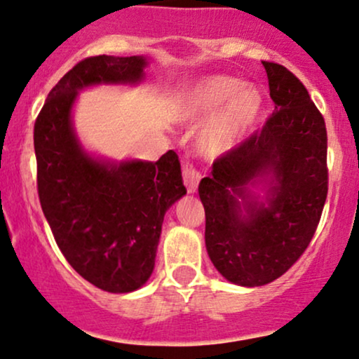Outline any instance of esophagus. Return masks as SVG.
<instances>
[{"label": "esophagus", "instance_id": "esophagus-1", "mask_svg": "<svg viewBox=\"0 0 359 359\" xmlns=\"http://www.w3.org/2000/svg\"><path fill=\"white\" fill-rule=\"evenodd\" d=\"M182 177H184V184L185 187H187V191L191 194L196 192L198 180H201V174L194 168V165H191V163H185L182 168Z\"/></svg>", "mask_w": 359, "mask_h": 359}]
</instances>
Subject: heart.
<instances>
[{"instance_id": "1", "label": "heart", "mask_w": 359, "mask_h": 359, "mask_svg": "<svg viewBox=\"0 0 359 359\" xmlns=\"http://www.w3.org/2000/svg\"><path fill=\"white\" fill-rule=\"evenodd\" d=\"M241 86L243 83L231 76H209L194 88L189 102L191 115H210L229 100H231L202 133L201 147L205 154L217 155L224 152L237 135L254 122L261 110V93L252 86L243 88L239 93Z\"/></svg>"}]
</instances>
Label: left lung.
I'll use <instances>...</instances> for the list:
<instances>
[{"instance_id":"obj_1","label":"left lung","mask_w":359,"mask_h":359,"mask_svg":"<svg viewBox=\"0 0 359 359\" xmlns=\"http://www.w3.org/2000/svg\"><path fill=\"white\" fill-rule=\"evenodd\" d=\"M274 111L261 130L222 154L198 184L205 248L239 286L273 283L303 256L327 196V133L308 90L283 65L262 62ZM267 187L265 202L249 184Z\"/></svg>"}]
</instances>
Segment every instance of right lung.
<instances>
[{
	"label": "right lung",
	"mask_w": 359,
	"mask_h": 359,
	"mask_svg": "<svg viewBox=\"0 0 359 359\" xmlns=\"http://www.w3.org/2000/svg\"><path fill=\"white\" fill-rule=\"evenodd\" d=\"M145 65L144 56L81 60L51 88L34 122L43 214L68 264L109 292H130L147 283L163 215L187 191L174 150L157 162L90 157L73 132L72 107L88 85L140 81Z\"/></svg>",
	"instance_id": "obj_1"
}]
</instances>
